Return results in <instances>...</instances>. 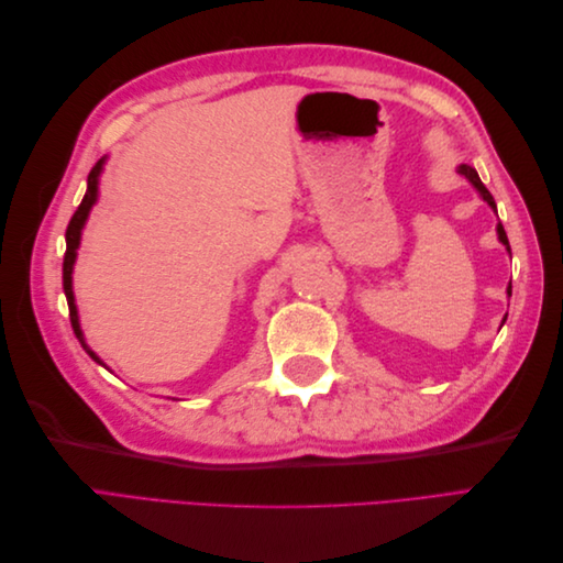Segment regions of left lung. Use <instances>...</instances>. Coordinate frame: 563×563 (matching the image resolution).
<instances>
[{
    "mask_svg": "<svg viewBox=\"0 0 563 563\" xmlns=\"http://www.w3.org/2000/svg\"><path fill=\"white\" fill-rule=\"evenodd\" d=\"M457 174H460V176H465V178H467V180H470V183L476 187V192L482 195V199L488 203V207H490L493 211H496V199H493V195L486 190V185L482 183L479 174H476L472 166H467V164H460V166H457ZM498 240L505 244V249H507L509 253H512V249H509V242H507V234H505V228H503V223H498ZM507 296H512V284L507 286ZM503 323H505V319H503Z\"/></svg>",
    "mask_w": 563,
    "mask_h": 563,
    "instance_id": "obj_1",
    "label": "left lung"
}]
</instances>
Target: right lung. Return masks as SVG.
I'll list each match as a JSON object with an SVG mask.
<instances>
[{
	"label": "right lung",
	"mask_w": 563,
	"mask_h": 563,
	"mask_svg": "<svg viewBox=\"0 0 563 563\" xmlns=\"http://www.w3.org/2000/svg\"><path fill=\"white\" fill-rule=\"evenodd\" d=\"M103 164H106V159H98V164L91 168L89 180H87V195H84V199H81V203L77 207L75 216L70 218V225H67V230H65V244H67V249H65V258H63V291H65V298H67V308H70L73 331H75L77 340L81 343V347L87 350V354L98 364H103V362H100L98 354L87 343H84V333H81V327H79V314H77L75 294H73V267H75V261H77L81 228H84V223H87L89 211H91V207H93L96 199H98V176H100V172H103Z\"/></svg>",
	"instance_id": "right-lung-1"
}]
</instances>
